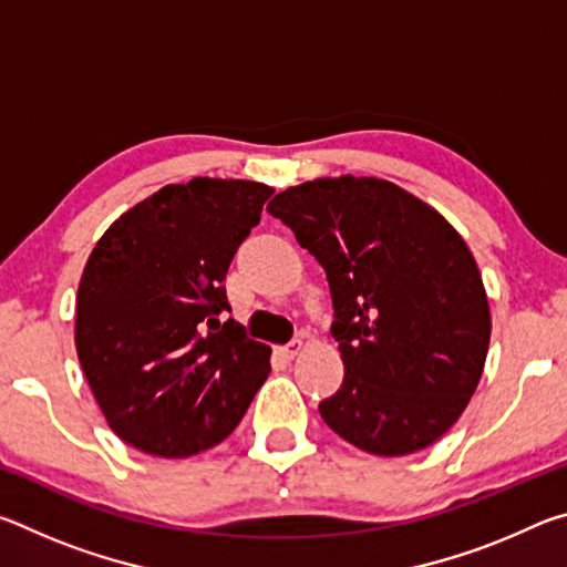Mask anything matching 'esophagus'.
Listing matches in <instances>:
<instances>
[{"label":"esophagus","instance_id":"obj_1","mask_svg":"<svg viewBox=\"0 0 567 567\" xmlns=\"http://www.w3.org/2000/svg\"><path fill=\"white\" fill-rule=\"evenodd\" d=\"M302 348H305V344H302V340H292V342H287V344H285V348H280V354H282V358H285V360H295V358H297V354H300V352H302Z\"/></svg>","mask_w":567,"mask_h":567}]
</instances>
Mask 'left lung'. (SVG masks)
<instances>
[{
	"mask_svg": "<svg viewBox=\"0 0 567 567\" xmlns=\"http://www.w3.org/2000/svg\"><path fill=\"white\" fill-rule=\"evenodd\" d=\"M267 213L330 282L344 380L320 402L322 420L372 455L433 445L463 415L491 344V307L463 237L378 177L302 182Z\"/></svg>",
	"mask_w": 567,
	"mask_h": 567,
	"instance_id": "obj_1",
	"label": "left lung"
}]
</instances>
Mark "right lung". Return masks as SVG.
Masks as SVG:
<instances>
[{
  "label": "right lung",
  "mask_w": 567,
  "mask_h": 567,
  "mask_svg": "<svg viewBox=\"0 0 567 567\" xmlns=\"http://www.w3.org/2000/svg\"><path fill=\"white\" fill-rule=\"evenodd\" d=\"M272 187L195 177L114 219L76 290L74 344L110 427L157 457L233 433L270 375V348L229 312V262Z\"/></svg>",
  "instance_id": "add662e5"
}]
</instances>
